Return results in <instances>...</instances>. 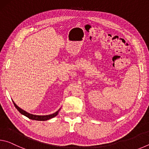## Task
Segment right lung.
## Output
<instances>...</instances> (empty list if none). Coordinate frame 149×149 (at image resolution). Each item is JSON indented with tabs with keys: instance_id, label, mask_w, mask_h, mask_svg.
I'll return each instance as SVG.
<instances>
[{
	"instance_id": "add662e5",
	"label": "right lung",
	"mask_w": 149,
	"mask_h": 149,
	"mask_svg": "<svg viewBox=\"0 0 149 149\" xmlns=\"http://www.w3.org/2000/svg\"><path fill=\"white\" fill-rule=\"evenodd\" d=\"M12 101H13V100H12ZM13 103H14V104L15 106V107L16 108V109L18 110L19 112L21 113L22 115L25 116L27 117V118H29V119H31V120H37V121H46V120L51 119V118H54L55 116H56L58 115V114L60 110V109L58 110V111H56V112H54V113H53V114H49V115H45V116L34 115V114H30V113L26 112V111H25L23 109H22L21 108H19V107H17V106L16 104V103H15L14 101H13Z\"/></svg>"
}]
</instances>
